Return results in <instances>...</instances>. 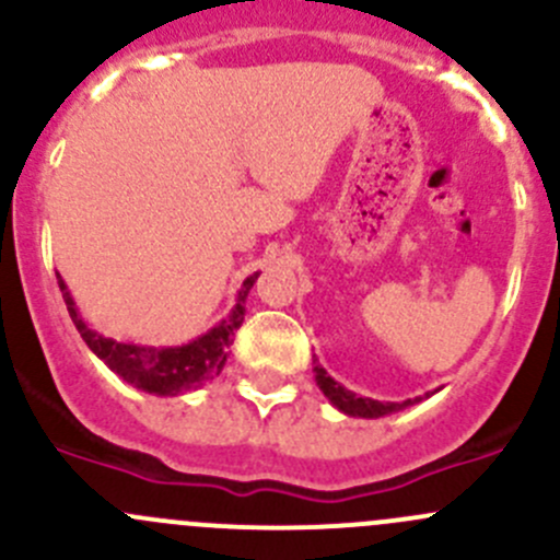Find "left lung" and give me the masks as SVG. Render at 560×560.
<instances>
[{"label": "left lung", "mask_w": 560, "mask_h": 560, "mask_svg": "<svg viewBox=\"0 0 560 560\" xmlns=\"http://www.w3.org/2000/svg\"><path fill=\"white\" fill-rule=\"evenodd\" d=\"M314 380L316 387L325 393V398L336 406L338 411H343L347 417H363V420H376V417H387L395 415V411L406 409L411 404H420L422 398H406L404 404H395V400H374V398H363V395H354L352 389H347L343 385H338L319 363H314Z\"/></svg>", "instance_id": "left-lung-1"}]
</instances>
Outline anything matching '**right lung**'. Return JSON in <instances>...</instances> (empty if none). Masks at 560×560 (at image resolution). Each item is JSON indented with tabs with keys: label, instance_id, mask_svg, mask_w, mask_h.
<instances>
[{
	"label": "right lung",
	"instance_id": "right-lung-1",
	"mask_svg": "<svg viewBox=\"0 0 560 560\" xmlns=\"http://www.w3.org/2000/svg\"><path fill=\"white\" fill-rule=\"evenodd\" d=\"M257 276L259 273L246 276L244 284H241L238 290V298H235L233 312L224 316L222 322H217L211 330L197 336L195 341L180 343V347H143V343H127L116 341V338H105L103 332L92 330L89 322L83 319L81 312H78L65 279H61V276H56V279H59L61 298H65L67 312H70L72 322H75L78 332H81L86 347L103 360L107 369L116 376H121L127 385L143 389V393L171 398V395H180L186 393V389L200 387L202 382H211L213 376L222 374L235 330L244 325L246 298L248 290L254 287V281H257Z\"/></svg>",
	"mask_w": 560,
	"mask_h": 560
}]
</instances>
